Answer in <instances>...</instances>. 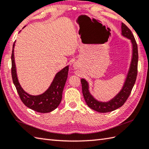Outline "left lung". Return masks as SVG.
<instances>
[{"mask_svg": "<svg viewBox=\"0 0 149 149\" xmlns=\"http://www.w3.org/2000/svg\"><path fill=\"white\" fill-rule=\"evenodd\" d=\"M121 32L123 36L129 38L132 43V59L131 62L129 74L127 75V79L123 88L120 92L109 102L103 103V102L98 101L92 97L90 94L88 90V83L84 79H81V83L82 84V91L83 97L86 103L90 109L95 110L98 112L106 113L112 112L118 108L123 106L124 103L127 100L128 97L132 91L134 85L137 74H138V45H137L136 39L134 37L132 31L125 25L124 23H121Z\"/></svg>", "mask_w": 149, "mask_h": 149, "instance_id": "left-lung-1", "label": "left lung"}]
</instances>
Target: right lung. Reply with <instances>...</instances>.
<instances>
[{"label": "right lung", "instance_id": "obj_1", "mask_svg": "<svg viewBox=\"0 0 149 149\" xmlns=\"http://www.w3.org/2000/svg\"><path fill=\"white\" fill-rule=\"evenodd\" d=\"M14 46L15 42L11 53V77L20 100L26 107L37 112L48 113L53 111L59 105L62 100L63 90L68 77V66L57 73L49 88L45 93L39 95H29L20 86L17 77L14 61Z\"/></svg>", "mask_w": 149, "mask_h": 149}]
</instances>
